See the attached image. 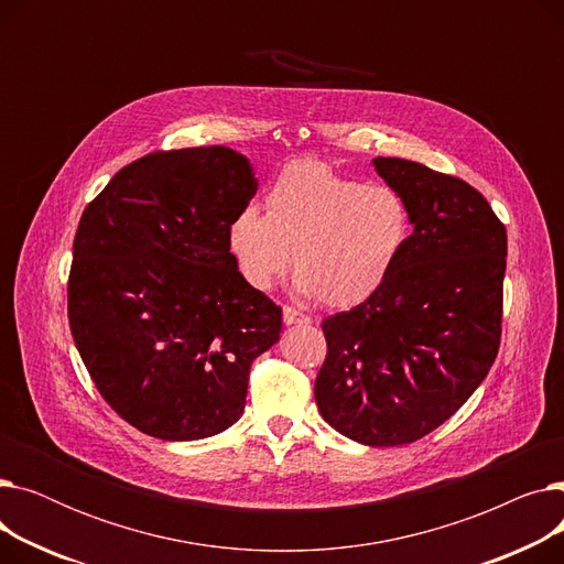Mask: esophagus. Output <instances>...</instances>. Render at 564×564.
Wrapping results in <instances>:
<instances>
[{
	"instance_id": "1",
	"label": "esophagus",
	"mask_w": 564,
	"mask_h": 564,
	"mask_svg": "<svg viewBox=\"0 0 564 564\" xmlns=\"http://www.w3.org/2000/svg\"><path fill=\"white\" fill-rule=\"evenodd\" d=\"M283 322H285V324H311V317L304 315V313H300L297 308L283 306Z\"/></svg>"
}]
</instances>
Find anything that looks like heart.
<instances>
[{"label":"heart","mask_w":564,"mask_h":564,"mask_svg":"<svg viewBox=\"0 0 564 564\" xmlns=\"http://www.w3.org/2000/svg\"><path fill=\"white\" fill-rule=\"evenodd\" d=\"M264 205L267 213L242 207L228 226L237 270L267 290L292 264L300 290L334 308L361 304L387 283L411 235L409 205L398 189L364 185L317 160L290 162Z\"/></svg>","instance_id":"1"}]
</instances>
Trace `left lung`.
<instances>
[{
  "label": "left lung",
  "mask_w": 564,
  "mask_h": 564,
  "mask_svg": "<svg viewBox=\"0 0 564 564\" xmlns=\"http://www.w3.org/2000/svg\"><path fill=\"white\" fill-rule=\"evenodd\" d=\"M413 232L375 294L322 322L327 359L315 402L334 430L364 446L419 441L473 395L500 345L508 232L462 177L375 158Z\"/></svg>",
  "instance_id": "obj_1"
}]
</instances>
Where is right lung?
I'll list each match as a JSON object with an SVG mask.
<instances>
[{
	"mask_svg": "<svg viewBox=\"0 0 564 564\" xmlns=\"http://www.w3.org/2000/svg\"><path fill=\"white\" fill-rule=\"evenodd\" d=\"M258 189L224 145L148 153L82 213L68 276L75 347L105 402L139 432L196 441L242 416L251 364L281 308L228 247Z\"/></svg>",
	"mask_w": 564,
	"mask_h": 564,
	"instance_id": "add662e5",
	"label": "right lung"
}]
</instances>
